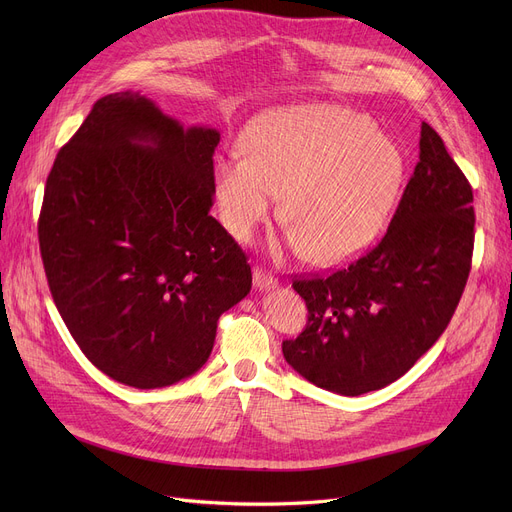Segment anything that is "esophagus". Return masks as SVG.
Returning a JSON list of instances; mask_svg holds the SVG:
<instances>
[{
  "label": "esophagus",
  "mask_w": 512,
  "mask_h": 512,
  "mask_svg": "<svg viewBox=\"0 0 512 512\" xmlns=\"http://www.w3.org/2000/svg\"><path fill=\"white\" fill-rule=\"evenodd\" d=\"M278 284V280L270 274V272H265L263 267H255L253 270V286L255 288H259V290H263V288H274Z\"/></svg>",
  "instance_id": "obj_1"
}]
</instances>
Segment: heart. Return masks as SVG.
Listing matches in <instances>:
<instances>
[{
	"mask_svg": "<svg viewBox=\"0 0 512 512\" xmlns=\"http://www.w3.org/2000/svg\"><path fill=\"white\" fill-rule=\"evenodd\" d=\"M247 153L215 166V199L238 240L270 220L284 193L288 245L317 263L363 253L398 199L405 159L375 124L338 105H309L263 118Z\"/></svg>",
	"mask_w": 512,
	"mask_h": 512,
	"instance_id": "heart-1",
	"label": "heart"
}]
</instances>
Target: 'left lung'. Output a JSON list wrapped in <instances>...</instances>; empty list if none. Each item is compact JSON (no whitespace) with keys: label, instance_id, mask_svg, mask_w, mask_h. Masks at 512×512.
<instances>
[{"label":"left lung","instance_id":"8db88e82","mask_svg":"<svg viewBox=\"0 0 512 512\" xmlns=\"http://www.w3.org/2000/svg\"><path fill=\"white\" fill-rule=\"evenodd\" d=\"M473 228L471 184L421 122L419 161L384 238L330 276L292 282L309 319L282 342L288 365L344 396L396 382L450 324L471 272Z\"/></svg>","mask_w":512,"mask_h":512}]
</instances>
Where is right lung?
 I'll list each match as a JSON object with an SVG mask.
<instances>
[{
	"instance_id": "obj_1",
	"label": "right lung",
	"mask_w": 512,
	"mask_h": 512,
	"mask_svg": "<svg viewBox=\"0 0 512 512\" xmlns=\"http://www.w3.org/2000/svg\"><path fill=\"white\" fill-rule=\"evenodd\" d=\"M215 128L139 93L101 97L47 176L39 249L66 328L112 380L172 386L211 355L251 265L209 215Z\"/></svg>"
}]
</instances>
